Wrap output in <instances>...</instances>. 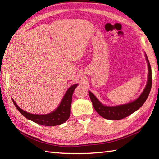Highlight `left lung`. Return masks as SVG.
<instances>
[{
  "mask_svg": "<svg viewBox=\"0 0 159 159\" xmlns=\"http://www.w3.org/2000/svg\"><path fill=\"white\" fill-rule=\"evenodd\" d=\"M146 59L148 66V76L146 86L145 87L143 92L141 93L140 96L135 100L128 104H121V105L109 107L105 106L101 103L97 99V98L89 91L90 100L92 101L94 109L98 113L100 116L105 118L107 120H118L130 116L132 113L135 112L139 108L143 105L147 100L149 93L150 92L152 83V77L151 66L149 63V60L146 54Z\"/></svg>",
  "mask_w": 159,
  "mask_h": 159,
  "instance_id": "obj_1",
  "label": "left lung"
}]
</instances>
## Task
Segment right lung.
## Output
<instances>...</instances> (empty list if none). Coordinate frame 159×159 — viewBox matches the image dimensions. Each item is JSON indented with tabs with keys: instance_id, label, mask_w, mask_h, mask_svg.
Instances as JSON below:
<instances>
[{
	"instance_id": "right-lung-1",
	"label": "right lung",
	"mask_w": 159,
	"mask_h": 159,
	"mask_svg": "<svg viewBox=\"0 0 159 159\" xmlns=\"http://www.w3.org/2000/svg\"><path fill=\"white\" fill-rule=\"evenodd\" d=\"M77 84L71 86L70 88L67 90L66 93L64 95L63 99L61 102L59 107L52 111V113L45 115H38V114H32L26 112L24 110L17 105L15 101L13 100L12 101L17 109L19 112L23 115L28 120H31L34 122L43 125V126H57L63 124L64 122L68 120L70 116V110H71V104H72V94L74 89L77 87Z\"/></svg>"
}]
</instances>
